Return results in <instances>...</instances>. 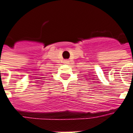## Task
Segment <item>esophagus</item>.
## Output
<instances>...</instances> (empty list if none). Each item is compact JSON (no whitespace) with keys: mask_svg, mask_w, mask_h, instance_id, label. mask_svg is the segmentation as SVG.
<instances>
[{"mask_svg":"<svg viewBox=\"0 0 133 133\" xmlns=\"http://www.w3.org/2000/svg\"><path fill=\"white\" fill-rule=\"evenodd\" d=\"M68 62H69V61H64V63H66V64H68Z\"/></svg>","mask_w":133,"mask_h":133,"instance_id":"esophagus-1","label":"esophagus"}]
</instances>
